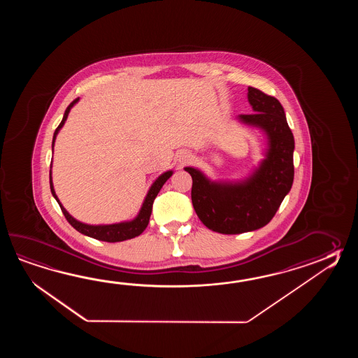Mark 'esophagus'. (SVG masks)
<instances>
[{"label":"esophagus","instance_id":"1","mask_svg":"<svg viewBox=\"0 0 358 358\" xmlns=\"http://www.w3.org/2000/svg\"><path fill=\"white\" fill-rule=\"evenodd\" d=\"M179 161L182 162V164H188L189 161H192V155L188 152H182L180 155V157H179Z\"/></svg>","mask_w":358,"mask_h":358}]
</instances>
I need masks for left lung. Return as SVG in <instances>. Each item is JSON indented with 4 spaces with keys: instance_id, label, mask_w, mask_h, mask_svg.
<instances>
[{
    "instance_id": "obj_1",
    "label": "left lung",
    "mask_w": 358,
    "mask_h": 358,
    "mask_svg": "<svg viewBox=\"0 0 358 358\" xmlns=\"http://www.w3.org/2000/svg\"><path fill=\"white\" fill-rule=\"evenodd\" d=\"M253 114L239 120L261 128L268 139L266 157L244 182H216L199 170L185 168L192 176V203L199 220L221 234H241L265 227L289 193L293 178L294 138L278 99L248 87Z\"/></svg>"
}]
</instances>
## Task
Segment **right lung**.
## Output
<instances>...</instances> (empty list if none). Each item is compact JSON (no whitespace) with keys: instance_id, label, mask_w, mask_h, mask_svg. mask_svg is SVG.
Masks as SVG:
<instances>
[{"instance_id":"right-lung-1","label":"right lung","mask_w":358,"mask_h":358,"mask_svg":"<svg viewBox=\"0 0 358 358\" xmlns=\"http://www.w3.org/2000/svg\"><path fill=\"white\" fill-rule=\"evenodd\" d=\"M79 101V99H76L65 110V114L64 117L61 120L60 125L56 128L54 133V139H52V147L55 145V139L56 136L59 133V130L62 128L64 122L68 117L69 111L70 108L76 105V102ZM173 176V171H166L164 173L162 176H159L155 182L152 184V187L148 190L147 196H145V202L142 205L141 211L138 213L137 217L134 220L127 221V222H120V224H111V225H88V224H83L80 221L76 220L71 215H69L68 211L64 208V206L61 205L59 198L56 196L54 189V184H52V178H51V171H50V188H51V193L52 196L56 198V201L59 202L60 205L61 211L64 213V216L66 217V220L69 221V224L76 229L79 233H82L84 236H91L94 239H99V241H103V242H108V243H115V242H122V241H127V239H131L134 236H138L139 234L143 233V230L147 228L148 222H150V216L152 213V205L153 201L156 196L159 194L162 185L166 182L169 178Z\"/></svg>"}]
</instances>
